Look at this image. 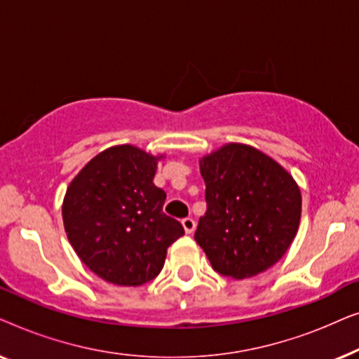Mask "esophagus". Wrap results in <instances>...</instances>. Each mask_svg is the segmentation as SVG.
Instances as JSON below:
<instances>
[{"label":"esophagus","mask_w":359,"mask_h":359,"mask_svg":"<svg viewBox=\"0 0 359 359\" xmlns=\"http://www.w3.org/2000/svg\"><path fill=\"white\" fill-rule=\"evenodd\" d=\"M181 224H183L186 233H193L196 230V220L193 217H184L181 220Z\"/></svg>","instance_id":"esophagus-1"}]
</instances>
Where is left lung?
<instances>
[{
    "label": "left lung",
    "mask_w": 359,
    "mask_h": 359,
    "mask_svg": "<svg viewBox=\"0 0 359 359\" xmlns=\"http://www.w3.org/2000/svg\"><path fill=\"white\" fill-rule=\"evenodd\" d=\"M208 210L194 240L222 276L243 279L283 258L301 222L292 176L253 147L229 144L201 160Z\"/></svg>",
    "instance_id": "left-lung-1"
}]
</instances>
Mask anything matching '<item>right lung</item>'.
<instances>
[{"mask_svg": "<svg viewBox=\"0 0 359 359\" xmlns=\"http://www.w3.org/2000/svg\"><path fill=\"white\" fill-rule=\"evenodd\" d=\"M132 145L96 155L68 186L63 225L72 247L93 273L117 286L158 276L166 250L184 235L163 212L166 193L154 184L156 161Z\"/></svg>", "mask_w": 359, "mask_h": 359, "instance_id": "add662e5", "label": "right lung"}]
</instances>
